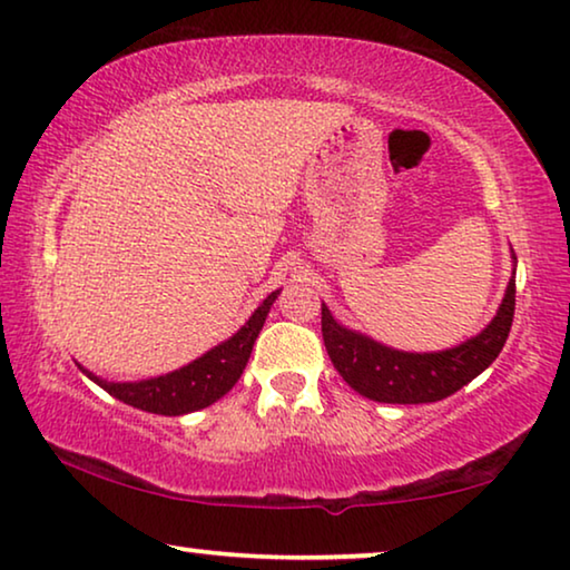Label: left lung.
I'll return each instance as SVG.
<instances>
[{"label": "left lung", "instance_id": "left-lung-1", "mask_svg": "<svg viewBox=\"0 0 570 570\" xmlns=\"http://www.w3.org/2000/svg\"><path fill=\"white\" fill-rule=\"evenodd\" d=\"M511 261L517 263L514 250H511ZM514 304L517 276H511L499 312L483 331L460 346L431 351V354L397 351L376 343L368 335L348 331L323 304V341L333 366L358 395L392 405L436 403L454 395L495 362L509 338Z\"/></svg>", "mask_w": 570, "mask_h": 570}]
</instances>
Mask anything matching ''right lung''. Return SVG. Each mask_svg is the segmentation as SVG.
<instances>
[{"label":"right lung","instance_id":"add662e5","mask_svg":"<svg viewBox=\"0 0 570 570\" xmlns=\"http://www.w3.org/2000/svg\"><path fill=\"white\" fill-rule=\"evenodd\" d=\"M278 292H271L261 307L253 312L250 320L239 327V331L219 346L206 351L196 362L175 368L170 374L151 376L141 382H108L102 376L87 372L95 384H100L108 395H114L126 405L139 407V411L157 413V415H186L194 411L208 407L216 400L227 395L235 387L239 374L245 372L247 358H250L253 343L258 338L263 323H266L271 304L276 302Z\"/></svg>","mask_w":570,"mask_h":570}]
</instances>
